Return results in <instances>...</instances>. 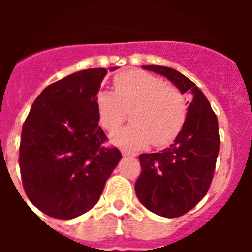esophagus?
<instances>
[{"mask_svg": "<svg viewBox=\"0 0 252 252\" xmlns=\"http://www.w3.org/2000/svg\"><path fill=\"white\" fill-rule=\"evenodd\" d=\"M121 153L124 157H136L137 155L136 153H132V151H128V150H122Z\"/></svg>", "mask_w": 252, "mask_h": 252, "instance_id": "obj_1", "label": "esophagus"}]
</instances>
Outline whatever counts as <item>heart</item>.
<instances>
[{
    "mask_svg": "<svg viewBox=\"0 0 252 252\" xmlns=\"http://www.w3.org/2000/svg\"><path fill=\"white\" fill-rule=\"evenodd\" d=\"M113 86L115 92L102 91L95 98L99 125L108 132H115L126 119V111L131 110L133 122L113 135L115 144L140 149L153 142L154 146L162 148L178 136L188 111L178 88L142 70L120 73Z\"/></svg>",
    "mask_w": 252,
    "mask_h": 252,
    "instance_id": "1",
    "label": "heart"
}]
</instances>
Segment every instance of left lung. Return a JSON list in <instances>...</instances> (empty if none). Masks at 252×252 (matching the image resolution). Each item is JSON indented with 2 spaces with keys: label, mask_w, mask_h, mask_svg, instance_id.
<instances>
[{
  "label": "left lung",
  "mask_w": 252,
  "mask_h": 252,
  "mask_svg": "<svg viewBox=\"0 0 252 252\" xmlns=\"http://www.w3.org/2000/svg\"><path fill=\"white\" fill-rule=\"evenodd\" d=\"M142 68L164 75L180 92L192 94L174 142L159 153L140 154L141 173L135 183L137 198L149 211L166 218L180 217L197 206L212 182L220 150L217 116L186 75L168 66Z\"/></svg>",
  "instance_id": "obj_1"
}]
</instances>
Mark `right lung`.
I'll list each match as a JSON object with an SVG mask.
<instances>
[{
    "label": "right lung",
    "mask_w": 252,
    "mask_h": 252,
    "mask_svg": "<svg viewBox=\"0 0 252 252\" xmlns=\"http://www.w3.org/2000/svg\"><path fill=\"white\" fill-rule=\"evenodd\" d=\"M106 74L104 68L86 69L48 86L22 126L24 189L50 217L72 220L90 211L121 160L119 149L103 145L98 126L95 98Z\"/></svg>",
    "instance_id": "obj_1"
}]
</instances>
